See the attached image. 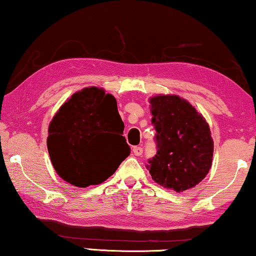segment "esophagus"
Masks as SVG:
<instances>
[{
  "label": "esophagus",
  "mask_w": 256,
  "mask_h": 256,
  "mask_svg": "<svg viewBox=\"0 0 256 256\" xmlns=\"http://www.w3.org/2000/svg\"><path fill=\"white\" fill-rule=\"evenodd\" d=\"M132 152H134L135 156H140L143 154V148L134 146V148H132Z\"/></svg>",
  "instance_id": "obj_1"
}]
</instances>
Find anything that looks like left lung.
Masks as SVG:
<instances>
[{
  "label": "left lung",
  "instance_id": "1",
  "mask_svg": "<svg viewBox=\"0 0 256 256\" xmlns=\"http://www.w3.org/2000/svg\"><path fill=\"white\" fill-rule=\"evenodd\" d=\"M149 102L158 150L146 168L154 182L168 190H190L204 179L212 164L208 122L176 94H158Z\"/></svg>",
  "mask_w": 256,
  "mask_h": 256
}]
</instances>
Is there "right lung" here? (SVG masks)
Returning a JSON list of instances; mask_svg holds the SVG:
<instances>
[{"label":"right lung","instance_id":"add662e5","mask_svg":"<svg viewBox=\"0 0 256 256\" xmlns=\"http://www.w3.org/2000/svg\"><path fill=\"white\" fill-rule=\"evenodd\" d=\"M124 129L112 94L97 86L75 92L55 113L48 127L47 149L58 176L80 188L108 179L130 154L122 136ZM112 132L109 150L116 156L107 160L100 150Z\"/></svg>","mask_w":256,"mask_h":256}]
</instances>
